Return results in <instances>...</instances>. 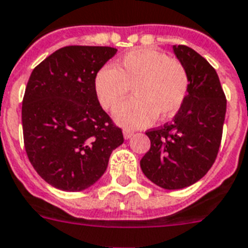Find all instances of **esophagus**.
<instances>
[{"mask_svg": "<svg viewBox=\"0 0 248 248\" xmlns=\"http://www.w3.org/2000/svg\"><path fill=\"white\" fill-rule=\"evenodd\" d=\"M133 134H134V133L130 132V130H124V132H123V136H124V138H125V139L132 138Z\"/></svg>", "mask_w": 248, "mask_h": 248, "instance_id": "34e87169", "label": "esophagus"}]
</instances>
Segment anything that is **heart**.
Returning <instances> with one entry per match:
<instances>
[{"label": "heart", "mask_w": 248, "mask_h": 248, "mask_svg": "<svg viewBox=\"0 0 248 248\" xmlns=\"http://www.w3.org/2000/svg\"><path fill=\"white\" fill-rule=\"evenodd\" d=\"M132 89L134 99L114 112V119L129 129L143 128L153 120L167 119L179 111L189 90L183 63L151 48L130 50L96 73L93 90L100 105L115 109Z\"/></svg>", "instance_id": "obj_1"}]
</instances>
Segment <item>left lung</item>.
I'll return each instance as SVG.
<instances>
[{
  "label": "left lung",
  "instance_id": "8db88e82",
  "mask_svg": "<svg viewBox=\"0 0 248 248\" xmlns=\"http://www.w3.org/2000/svg\"><path fill=\"white\" fill-rule=\"evenodd\" d=\"M189 77L187 95L171 123L146 133L151 148L140 169L153 184L179 190L199 181L219 151L227 101L216 69L199 53L173 46Z\"/></svg>",
  "mask_w": 248,
  "mask_h": 248
}]
</instances>
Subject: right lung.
I'll list each match as a JSON object with an SVG mask.
<instances>
[{"instance_id":"1","label":"right lung","mask_w":248,"mask_h":248,"mask_svg":"<svg viewBox=\"0 0 248 248\" xmlns=\"http://www.w3.org/2000/svg\"><path fill=\"white\" fill-rule=\"evenodd\" d=\"M115 54L111 46H64L30 75L21 110L25 149L39 176L57 189L93 185L124 142L93 90L96 73Z\"/></svg>"}]
</instances>
